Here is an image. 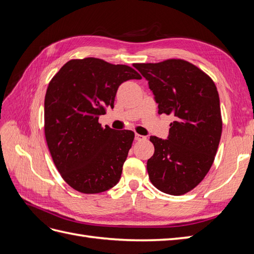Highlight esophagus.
<instances>
[{"mask_svg":"<svg viewBox=\"0 0 254 254\" xmlns=\"http://www.w3.org/2000/svg\"><path fill=\"white\" fill-rule=\"evenodd\" d=\"M134 139H135V141H144V140H146V136L135 133V135H134Z\"/></svg>","mask_w":254,"mask_h":254,"instance_id":"obj_1","label":"esophagus"}]
</instances>
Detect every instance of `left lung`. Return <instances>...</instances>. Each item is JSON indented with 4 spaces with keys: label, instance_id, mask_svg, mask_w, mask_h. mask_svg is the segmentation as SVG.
Instances as JSON below:
<instances>
[{
    "label": "left lung",
    "instance_id": "left-lung-1",
    "mask_svg": "<svg viewBox=\"0 0 254 254\" xmlns=\"http://www.w3.org/2000/svg\"><path fill=\"white\" fill-rule=\"evenodd\" d=\"M133 66L148 81L158 112L175 117L167 140L150 136L155 153L147 161L149 179L163 193L183 195L203 180L218 148L222 122L216 86L182 59Z\"/></svg>",
    "mask_w": 254,
    "mask_h": 254
}]
</instances>
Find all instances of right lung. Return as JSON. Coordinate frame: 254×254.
Segmentation results:
<instances>
[{
  "label": "right lung",
  "instance_id": "1",
  "mask_svg": "<svg viewBox=\"0 0 254 254\" xmlns=\"http://www.w3.org/2000/svg\"><path fill=\"white\" fill-rule=\"evenodd\" d=\"M141 78L128 65L89 57L67 61L50 81L45 139L54 164L74 190L97 194L120 181L134 132L103 128L98 117L113 109L121 83Z\"/></svg>",
  "mask_w": 254,
  "mask_h": 254
}]
</instances>
